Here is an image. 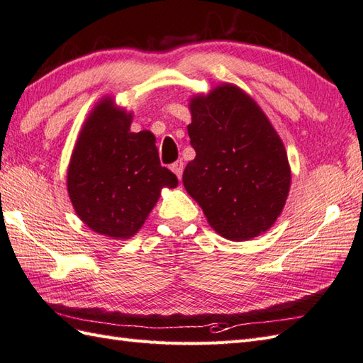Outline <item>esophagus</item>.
I'll list each match as a JSON object with an SVG mask.
<instances>
[{
	"mask_svg": "<svg viewBox=\"0 0 363 363\" xmlns=\"http://www.w3.org/2000/svg\"><path fill=\"white\" fill-rule=\"evenodd\" d=\"M169 168H172V172L181 179L182 172H184V162L182 160H176L174 164H172V167H169Z\"/></svg>",
	"mask_w": 363,
	"mask_h": 363,
	"instance_id": "esophagus-1",
	"label": "esophagus"
}]
</instances>
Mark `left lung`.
<instances>
[{
    "label": "left lung",
    "instance_id": "obj_1",
    "mask_svg": "<svg viewBox=\"0 0 363 363\" xmlns=\"http://www.w3.org/2000/svg\"><path fill=\"white\" fill-rule=\"evenodd\" d=\"M190 145L196 151L182 174L187 194L215 233L243 242L267 233L287 201V151L254 99L234 84L190 98Z\"/></svg>",
    "mask_w": 363,
    "mask_h": 363
}]
</instances>
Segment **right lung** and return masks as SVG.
<instances>
[{
    "mask_svg": "<svg viewBox=\"0 0 363 363\" xmlns=\"http://www.w3.org/2000/svg\"><path fill=\"white\" fill-rule=\"evenodd\" d=\"M133 113L106 96L84 121L67 169V190L76 215L113 240L135 235L164 187L177 177L160 165L156 137L130 133Z\"/></svg>",
    "mask_w": 363,
    "mask_h": 363,
    "instance_id": "add662e5",
    "label": "right lung"
}]
</instances>
